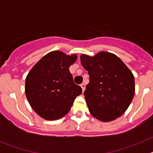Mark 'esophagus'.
<instances>
[{
    "label": "esophagus",
    "mask_w": 153,
    "mask_h": 153,
    "mask_svg": "<svg viewBox=\"0 0 153 153\" xmlns=\"http://www.w3.org/2000/svg\"><path fill=\"white\" fill-rule=\"evenodd\" d=\"M80 86H81V88H82V90H83V93L85 90V88H86V85H85V83H81Z\"/></svg>",
    "instance_id": "obj_1"
}]
</instances>
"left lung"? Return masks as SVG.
Listing matches in <instances>:
<instances>
[{"instance_id": "1", "label": "left lung", "mask_w": 153, "mask_h": 153, "mask_svg": "<svg viewBox=\"0 0 153 153\" xmlns=\"http://www.w3.org/2000/svg\"><path fill=\"white\" fill-rule=\"evenodd\" d=\"M80 61L90 76L84 97L90 114L102 122L121 117L135 94L131 70L117 55L106 51L93 56L81 54Z\"/></svg>"}]
</instances>
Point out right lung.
Instances as JSON below:
<instances>
[{
    "label": "right lung",
    "instance_id": "1",
    "mask_svg": "<svg viewBox=\"0 0 153 153\" xmlns=\"http://www.w3.org/2000/svg\"><path fill=\"white\" fill-rule=\"evenodd\" d=\"M76 59V54L51 51L28 73L25 80L26 97L41 118L55 120L63 117L72 107L76 97L82 93L69 70Z\"/></svg>",
    "mask_w": 153,
    "mask_h": 153
}]
</instances>
